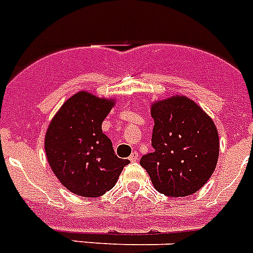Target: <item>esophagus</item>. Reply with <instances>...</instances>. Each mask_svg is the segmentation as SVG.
<instances>
[{
  "label": "esophagus",
  "instance_id": "1",
  "mask_svg": "<svg viewBox=\"0 0 253 253\" xmlns=\"http://www.w3.org/2000/svg\"><path fill=\"white\" fill-rule=\"evenodd\" d=\"M128 159H130L131 162H136L137 159H139V153L132 152V153H131V156L128 157Z\"/></svg>",
  "mask_w": 253,
  "mask_h": 253
}]
</instances>
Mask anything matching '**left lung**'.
<instances>
[{
	"label": "left lung",
	"mask_w": 253,
	"mask_h": 253,
	"mask_svg": "<svg viewBox=\"0 0 253 253\" xmlns=\"http://www.w3.org/2000/svg\"><path fill=\"white\" fill-rule=\"evenodd\" d=\"M152 145L140 165L159 193L176 198L198 192L218 159V133L211 117L182 95L152 104Z\"/></svg>",
	"instance_id": "obj_1"
}]
</instances>
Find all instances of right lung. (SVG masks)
I'll return each instance as SVG.
<instances>
[{"label": "right lung", "mask_w": 253, "mask_h": 253, "mask_svg": "<svg viewBox=\"0 0 253 253\" xmlns=\"http://www.w3.org/2000/svg\"><path fill=\"white\" fill-rule=\"evenodd\" d=\"M114 105L87 91L65 101L51 120L44 136V150L52 172L74 194L95 198L116 185L130 161L114 154L101 125Z\"/></svg>", "instance_id": "add662e5"}]
</instances>
